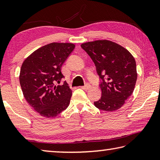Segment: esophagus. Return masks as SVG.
Wrapping results in <instances>:
<instances>
[{"instance_id": "34e87169", "label": "esophagus", "mask_w": 160, "mask_h": 160, "mask_svg": "<svg viewBox=\"0 0 160 160\" xmlns=\"http://www.w3.org/2000/svg\"><path fill=\"white\" fill-rule=\"evenodd\" d=\"M90 88H91V85H90V84H86V85H85V86L81 87V88H82V90H89V89H90Z\"/></svg>"}]
</instances>
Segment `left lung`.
Returning <instances> with one entry per match:
<instances>
[{
	"label": "left lung",
	"instance_id": "8db88e82",
	"mask_svg": "<svg viewBox=\"0 0 160 160\" xmlns=\"http://www.w3.org/2000/svg\"><path fill=\"white\" fill-rule=\"evenodd\" d=\"M96 66L102 80V97L94 102L99 109L114 112L131 95L137 80L136 63L129 51L109 40H96L81 44Z\"/></svg>",
	"mask_w": 160,
	"mask_h": 160
}]
</instances>
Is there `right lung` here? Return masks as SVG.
I'll use <instances>...</instances> for the list:
<instances>
[{"mask_svg": "<svg viewBox=\"0 0 160 160\" xmlns=\"http://www.w3.org/2000/svg\"><path fill=\"white\" fill-rule=\"evenodd\" d=\"M72 43H51L40 47L22 64L20 83L26 101L40 116L54 118L68 107L72 90L64 82L61 67L74 49Z\"/></svg>", "mask_w": 160, "mask_h": 160, "instance_id": "1", "label": "right lung"}]
</instances>
